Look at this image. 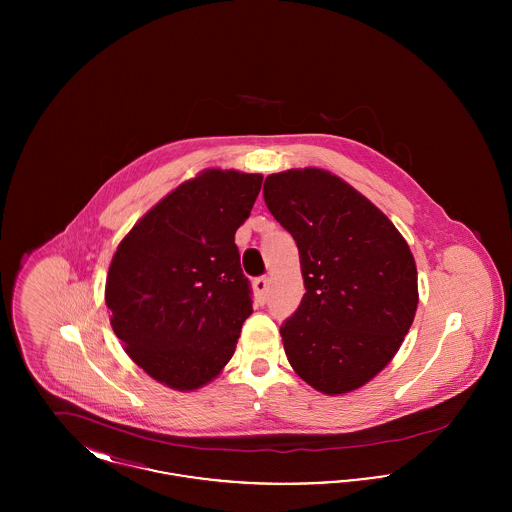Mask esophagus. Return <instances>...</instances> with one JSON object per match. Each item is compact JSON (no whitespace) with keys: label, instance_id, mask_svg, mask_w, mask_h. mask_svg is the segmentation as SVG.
<instances>
[{"label":"esophagus","instance_id":"1","mask_svg":"<svg viewBox=\"0 0 512 512\" xmlns=\"http://www.w3.org/2000/svg\"><path fill=\"white\" fill-rule=\"evenodd\" d=\"M253 290H255V295H257V301H259L261 305H265V303L268 301L267 276H261V278H257V280L253 282Z\"/></svg>","mask_w":512,"mask_h":512}]
</instances>
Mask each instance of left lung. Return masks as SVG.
Segmentation results:
<instances>
[{
    "mask_svg": "<svg viewBox=\"0 0 512 512\" xmlns=\"http://www.w3.org/2000/svg\"><path fill=\"white\" fill-rule=\"evenodd\" d=\"M265 203L299 249L305 295L280 328L293 370L341 395L382 372L418 307V274L401 232L370 199L332 172L268 174Z\"/></svg>",
    "mask_w": 512,
    "mask_h": 512,
    "instance_id": "8db88e82",
    "label": "left lung"
}]
</instances>
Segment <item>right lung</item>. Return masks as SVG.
<instances>
[{
	"mask_svg": "<svg viewBox=\"0 0 512 512\" xmlns=\"http://www.w3.org/2000/svg\"><path fill=\"white\" fill-rule=\"evenodd\" d=\"M263 174L205 169L153 205L117 247L105 282L128 357L176 391L213 382L253 313L234 244Z\"/></svg>",
	"mask_w": 512,
	"mask_h": 512,
	"instance_id": "add662e5",
	"label": "right lung"
}]
</instances>
